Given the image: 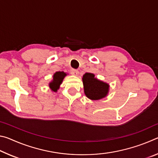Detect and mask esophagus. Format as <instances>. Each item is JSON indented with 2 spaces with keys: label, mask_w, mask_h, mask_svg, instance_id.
<instances>
[{
  "label": "esophagus",
  "mask_w": 158,
  "mask_h": 158,
  "mask_svg": "<svg viewBox=\"0 0 158 158\" xmlns=\"http://www.w3.org/2000/svg\"><path fill=\"white\" fill-rule=\"evenodd\" d=\"M70 73L72 74H73L74 76H78L79 75V71L77 70V69H71L70 70Z\"/></svg>",
  "instance_id": "esophagus-1"
}]
</instances>
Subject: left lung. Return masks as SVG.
Segmentation results:
<instances>
[{"label":"left lung","mask_w":158,"mask_h":158,"mask_svg":"<svg viewBox=\"0 0 158 158\" xmlns=\"http://www.w3.org/2000/svg\"><path fill=\"white\" fill-rule=\"evenodd\" d=\"M84 93L91 100H98L106 97L109 91V84L95 77L93 73H85L82 77Z\"/></svg>","instance_id":"obj_1"}]
</instances>
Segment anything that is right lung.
I'll list each match as a JSON object with an SVG mask.
<instances>
[{
  "instance_id": "add662e5",
  "label": "right lung",
  "mask_w": 158,
  "mask_h": 158,
  "mask_svg": "<svg viewBox=\"0 0 158 158\" xmlns=\"http://www.w3.org/2000/svg\"><path fill=\"white\" fill-rule=\"evenodd\" d=\"M67 76V74L62 72H56L53 75V79L49 83V89L52 92L56 93L59 89L60 84H62L63 79Z\"/></svg>"
}]
</instances>
